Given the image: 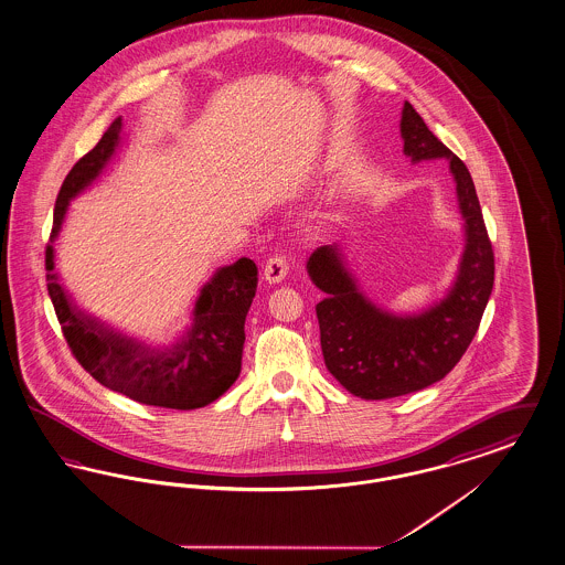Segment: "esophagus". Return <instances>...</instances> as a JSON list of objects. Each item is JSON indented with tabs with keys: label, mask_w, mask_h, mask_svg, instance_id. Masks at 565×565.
<instances>
[{
	"label": "esophagus",
	"mask_w": 565,
	"mask_h": 565,
	"mask_svg": "<svg viewBox=\"0 0 565 565\" xmlns=\"http://www.w3.org/2000/svg\"><path fill=\"white\" fill-rule=\"evenodd\" d=\"M288 269H290V265H288L286 256H281V254H275V256H271V258L265 263L263 275H265V279H267L269 284H279L281 279H286Z\"/></svg>",
	"instance_id": "obj_1"
}]
</instances>
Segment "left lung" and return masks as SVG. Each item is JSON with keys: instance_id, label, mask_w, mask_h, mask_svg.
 <instances>
[{"instance_id": "obj_1", "label": "left lung", "mask_w": 565, "mask_h": 565, "mask_svg": "<svg viewBox=\"0 0 565 565\" xmlns=\"http://www.w3.org/2000/svg\"><path fill=\"white\" fill-rule=\"evenodd\" d=\"M404 153L416 161L448 159L465 218L467 246L450 294L418 316L397 317L372 305L344 269L337 246L317 248L307 271L326 294L317 302L326 367L349 393L388 399L441 381L469 349L494 286V249L483 223L473 179L404 103Z\"/></svg>"}]
</instances>
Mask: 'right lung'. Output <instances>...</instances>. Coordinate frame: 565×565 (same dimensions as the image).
Returning <instances> with one entry per match:
<instances>
[{"instance_id": "right-lung-1", "label": "right lung", "mask_w": 565, "mask_h": 565, "mask_svg": "<svg viewBox=\"0 0 565 565\" xmlns=\"http://www.w3.org/2000/svg\"><path fill=\"white\" fill-rule=\"evenodd\" d=\"M117 117L96 147L79 159L63 182L50 244L45 246V281L54 311L73 358L98 383L145 406L195 409L218 399L242 372L244 323L256 294L258 269L254 260L239 258L223 267L202 288L195 302L193 326L172 349L156 351L136 340L107 330L84 316L68 298L54 273V239L67 205L107 166L119 142Z\"/></svg>"}]
</instances>
